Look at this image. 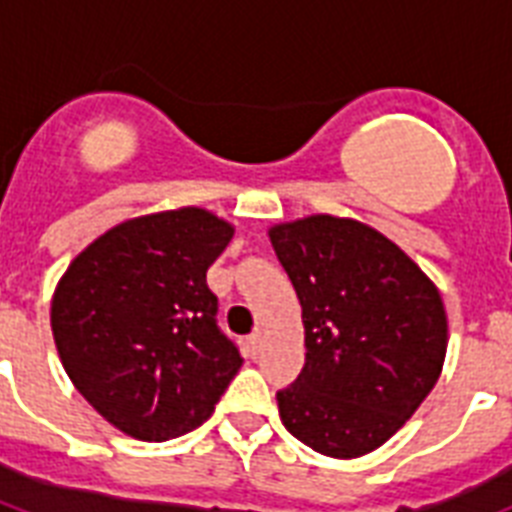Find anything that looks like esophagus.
<instances>
[{
  "mask_svg": "<svg viewBox=\"0 0 512 512\" xmlns=\"http://www.w3.org/2000/svg\"><path fill=\"white\" fill-rule=\"evenodd\" d=\"M247 348L249 356H257V353H260V348H263V332H260V329H255V332L247 337Z\"/></svg>",
  "mask_w": 512,
  "mask_h": 512,
  "instance_id": "34e87169",
  "label": "esophagus"
}]
</instances>
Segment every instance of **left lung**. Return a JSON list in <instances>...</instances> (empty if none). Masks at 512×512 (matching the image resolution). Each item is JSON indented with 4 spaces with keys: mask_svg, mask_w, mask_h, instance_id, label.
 <instances>
[{
    "mask_svg": "<svg viewBox=\"0 0 512 512\" xmlns=\"http://www.w3.org/2000/svg\"><path fill=\"white\" fill-rule=\"evenodd\" d=\"M271 244L303 305L305 366L279 390L284 428L313 452H374L441 377L444 300L420 265L372 225L311 215L273 225Z\"/></svg>",
    "mask_w": 512,
    "mask_h": 512,
    "instance_id": "1",
    "label": "left lung"
}]
</instances>
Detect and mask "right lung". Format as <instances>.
Masks as SVG:
<instances>
[{
	"instance_id": "1",
	"label": "right lung",
	"mask_w": 512,
	"mask_h": 512,
	"mask_svg": "<svg viewBox=\"0 0 512 512\" xmlns=\"http://www.w3.org/2000/svg\"><path fill=\"white\" fill-rule=\"evenodd\" d=\"M231 239L233 225L209 209H167L114 225L60 276L50 324L63 369L127 436L199 428L244 364L207 287Z\"/></svg>"
}]
</instances>
